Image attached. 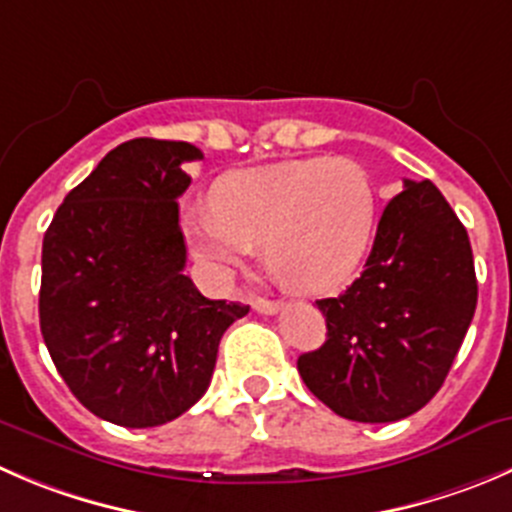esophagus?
<instances>
[{
  "label": "esophagus",
  "instance_id": "1",
  "mask_svg": "<svg viewBox=\"0 0 512 512\" xmlns=\"http://www.w3.org/2000/svg\"><path fill=\"white\" fill-rule=\"evenodd\" d=\"M252 307H255L257 312H262V315H275V312L280 310V302H277V300H262V297H257V300H252Z\"/></svg>",
  "mask_w": 512,
  "mask_h": 512
}]
</instances>
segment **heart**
<instances>
[{"label": "heart", "mask_w": 512, "mask_h": 512, "mask_svg": "<svg viewBox=\"0 0 512 512\" xmlns=\"http://www.w3.org/2000/svg\"><path fill=\"white\" fill-rule=\"evenodd\" d=\"M380 195L365 167L345 157L280 162L222 177L212 205L185 217L192 255L217 280L252 247L285 287L322 295L345 285L375 235Z\"/></svg>", "instance_id": "obj_1"}]
</instances>
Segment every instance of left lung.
Returning <instances> with one entry per match:
<instances>
[{
	"mask_svg": "<svg viewBox=\"0 0 512 512\" xmlns=\"http://www.w3.org/2000/svg\"><path fill=\"white\" fill-rule=\"evenodd\" d=\"M315 305L327 340L297 357V370L317 400L357 423L425 408L478 305L468 232L438 187L405 180L382 210L362 275Z\"/></svg>",
	"mask_w": 512,
	"mask_h": 512,
	"instance_id": "8db88e82",
	"label": "left lung"
}]
</instances>
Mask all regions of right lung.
<instances>
[{"instance_id":"obj_1","label":"right lung","mask_w":512,"mask_h":512,"mask_svg":"<svg viewBox=\"0 0 512 512\" xmlns=\"http://www.w3.org/2000/svg\"><path fill=\"white\" fill-rule=\"evenodd\" d=\"M190 142L114 147L59 205L42 242L39 327L74 398L107 423L155 428L210 388L222 335L250 307L185 275L177 197Z\"/></svg>"}]
</instances>
